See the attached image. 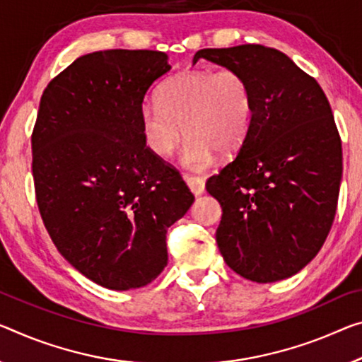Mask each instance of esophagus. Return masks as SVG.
<instances>
[{"instance_id":"1","label":"esophagus","mask_w":362,"mask_h":362,"mask_svg":"<svg viewBox=\"0 0 362 362\" xmlns=\"http://www.w3.org/2000/svg\"><path fill=\"white\" fill-rule=\"evenodd\" d=\"M182 177H185L186 185L189 186V189H191L192 194L200 196V194L205 192V181L202 180V177L191 176V175H182Z\"/></svg>"}]
</instances>
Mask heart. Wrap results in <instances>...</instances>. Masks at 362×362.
<instances>
[{
  "label": "heart",
  "mask_w": 362,
  "mask_h": 362,
  "mask_svg": "<svg viewBox=\"0 0 362 362\" xmlns=\"http://www.w3.org/2000/svg\"><path fill=\"white\" fill-rule=\"evenodd\" d=\"M254 97L246 76L238 69H189L158 88V103L139 108L142 139L157 157L173 153L182 139L181 163L202 171L223 153L241 147L252 124Z\"/></svg>",
  "instance_id": "1"
}]
</instances>
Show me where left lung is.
<instances>
[{
  "label": "left lung",
  "instance_id": "left-lung-1",
  "mask_svg": "<svg viewBox=\"0 0 362 362\" xmlns=\"http://www.w3.org/2000/svg\"><path fill=\"white\" fill-rule=\"evenodd\" d=\"M238 69L252 88V124L233 162L207 180L223 210L216 244L226 265L272 283L304 269L335 218L343 157L332 108L314 77L264 45L194 54Z\"/></svg>",
  "mask_w": 362,
  "mask_h": 362
}]
</instances>
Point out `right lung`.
<instances>
[{
	"label": "right lung",
	"mask_w": 362,
	"mask_h": 362,
	"mask_svg": "<svg viewBox=\"0 0 362 362\" xmlns=\"http://www.w3.org/2000/svg\"><path fill=\"white\" fill-rule=\"evenodd\" d=\"M170 69L163 52L88 53L40 100L32 132L38 210L61 255L108 290L162 274L166 231L194 202L180 173L147 148L139 123L148 87Z\"/></svg>",
	"instance_id": "right-lung-1"
}]
</instances>
